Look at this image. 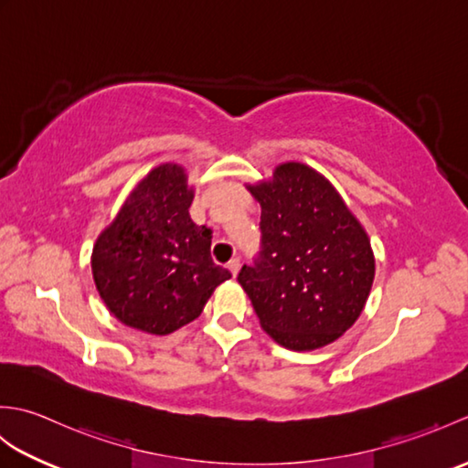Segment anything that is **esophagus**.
Wrapping results in <instances>:
<instances>
[{
    "instance_id": "obj_1",
    "label": "esophagus",
    "mask_w": 468,
    "mask_h": 468,
    "mask_svg": "<svg viewBox=\"0 0 468 468\" xmlns=\"http://www.w3.org/2000/svg\"><path fill=\"white\" fill-rule=\"evenodd\" d=\"M227 267H229V271H231L233 275H237V273H239V267H241V261H239V260H237V257H233V260L227 263Z\"/></svg>"
}]
</instances>
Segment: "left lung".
Returning a JSON list of instances; mask_svg holds the SVG:
<instances>
[{
	"mask_svg": "<svg viewBox=\"0 0 468 468\" xmlns=\"http://www.w3.org/2000/svg\"><path fill=\"white\" fill-rule=\"evenodd\" d=\"M261 205V251L237 282L263 330L287 350L332 344L360 317L374 282L364 227L325 176L283 163L250 185Z\"/></svg>",
	"mask_w": 468,
	"mask_h": 468,
	"instance_id": "obj_1",
	"label": "left lung"
}]
</instances>
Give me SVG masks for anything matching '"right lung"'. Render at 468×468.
<instances>
[{"mask_svg":"<svg viewBox=\"0 0 468 468\" xmlns=\"http://www.w3.org/2000/svg\"><path fill=\"white\" fill-rule=\"evenodd\" d=\"M185 168H153L92 251L96 290L124 325L166 335L201 315L231 273L211 260L213 231L195 225Z\"/></svg>","mask_w":468,"mask_h":468,"instance_id":"right-lung-1","label":"right lung"}]
</instances>
